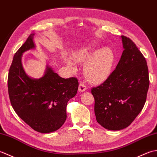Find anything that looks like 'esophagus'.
<instances>
[{"instance_id": "obj_1", "label": "esophagus", "mask_w": 157, "mask_h": 157, "mask_svg": "<svg viewBox=\"0 0 157 157\" xmlns=\"http://www.w3.org/2000/svg\"><path fill=\"white\" fill-rule=\"evenodd\" d=\"M86 90V86L84 84V82H80V84L79 85L78 90L79 92H84Z\"/></svg>"}]
</instances>
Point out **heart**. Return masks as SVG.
Returning <instances> with one entry per match:
<instances>
[{"label":"heart","mask_w":157,"mask_h":157,"mask_svg":"<svg viewBox=\"0 0 157 157\" xmlns=\"http://www.w3.org/2000/svg\"><path fill=\"white\" fill-rule=\"evenodd\" d=\"M92 52L93 50L90 46L83 48L73 53L72 58L75 61H84L86 59L84 65L86 78L93 83H101L111 74L115 56L112 50L109 48H102L92 54ZM72 59H65V61L70 68L75 70V63Z\"/></svg>","instance_id":"b5f03b06"}]
</instances>
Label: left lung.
I'll list each match as a JSON object with an SVG mask.
<instances>
[{"label":"left lung","mask_w":157,"mask_h":157,"mask_svg":"<svg viewBox=\"0 0 157 157\" xmlns=\"http://www.w3.org/2000/svg\"><path fill=\"white\" fill-rule=\"evenodd\" d=\"M121 38L124 51L115 69L91 89L96 121L109 130L123 129L134 121L144 107L149 88L144 55L131 39Z\"/></svg>","instance_id":"8db88e82"}]
</instances>
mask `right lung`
<instances>
[{
    "instance_id": "1",
    "label": "right lung",
    "mask_w": 157,
    "mask_h": 157,
    "mask_svg": "<svg viewBox=\"0 0 157 157\" xmlns=\"http://www.w3.org/2000/svg\"><path fill=\"white\" fill-rule=\"evenodd\" d=\"M33 35H29L14 55L8 75V92L11 104L19 117L35 131L46 134L64 124L67 102L76 95L79 83L76 78H61L49 67L44 75L38 79L25 74L21 56L35 47Z\"/></svg>"
}]
</instances>
